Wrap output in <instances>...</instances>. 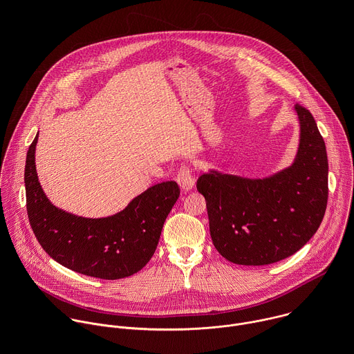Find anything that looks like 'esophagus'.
<instances>
[{"label":"esophagus","instance_id":"obj_1","mask_svg":"<svg viewBox=\"0 0 354 354\" xmlns=\"http://www.w3.org/2000/svg\"><path fill=\"white\" fill-rule=\"evenodd\" d=\"M176 182L179 183L180 189L183 192H189L194 185V176L192 174V169L189 165H182L176 175Z\"/></svg>","mask_w":354,"mask_h":354}]
</instances>
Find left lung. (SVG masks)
Here are the masks:
<instances>
[{
	"instance_id": "1",
	"label": "left lung",
	"mask_w": 354,
	"mask_h": 354,
	"mask_svg": "<svg viewBox=\"0 0 354 354\" xmlns=\"http://www.w3.org/2000/svg\"><path fill=\"white\" fill-rule=\"evenodd\" d=\"M294 162L263 179L210 171L197 179L216 249L236 265L262 266L294 255L319 228L328 205V156L314 116L301 105Z\"/></svg>"
}]
</instances>
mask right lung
<instances>
[{
    "label": "right lung",
    "instance_id": "1",
    "mask_svg": "<svg viewBox=\"0 0 354 354\" xmlns=\"http://www.w3.org/2000/svg\"><path fill=\"white\" fill-rule=\"evenodd\" d=\"M30 144L25 165L26 210L30 227L50 258L77 273L116 280L141 270L153 258L164 223L179 197L174 180L157 183L134 197L120 213L85 218L57 209L46 197Z\"/></svg>",
    "mask_w": 354,
    "mask_h": 354
}]
</instances>
